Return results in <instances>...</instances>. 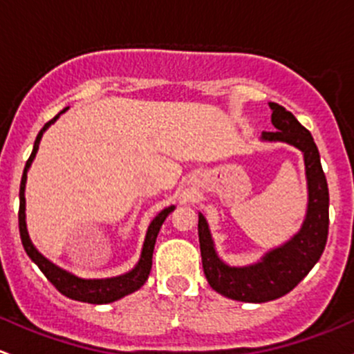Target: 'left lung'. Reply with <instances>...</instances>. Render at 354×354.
I'll return each mask as SVG.
<instances>
[{
    "label": "left lung",
    "mask_w": 354,
    "mask_h": 354,
    "mask_svg": "<svg viewBox=\"0 0 354 354\" xmlns=\"http://www.w3.org/2000/svg\"><path fill=\"white\" fill-rule=\"evenodd\" d=\"M276 131L262 133L264 143H286L301 151L307 177V213L300 230L281 245L268 250L257 262L230 266L216 252L209 225L199 214L198 233L207 283L223 297L245 304H264L290 293L317 264L329 232V189L312 134L279 104L269 102Z\"/></svg>",
    "instance_id": "8db88e82"
}]
</instances>
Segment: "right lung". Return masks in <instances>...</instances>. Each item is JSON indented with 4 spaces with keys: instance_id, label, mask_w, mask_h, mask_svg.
<instances>
[{
    "instance_id": "obj_1",
    "label": "right lung",
    "mask_w": 354,
    "mask_h": 354,
    "mask_svg": "<svg viewBox=\"0 0 354 354\" xmlns=\"http://www.w3.org/2000/svg\"><path fill=\"white\" fill-rule=\"evenodd\" d=\"M69 107L63 109L53 121H49L46 126L42 127L41 133L37 134V140L34 143V150H32L30 158L27 160V165H25L24 176H21V184H20V211H18V227H20V236L21 243H24V249L27 252V256L39 266V269L44 272L47 279L53 283L64 297L71 298L76 301H85V304H93V305H105L112 304L115 300H121V298L127 297V295L134 293V291L140 290L141 286L147 283L148 276L151 271V257H153V249H155L156 236H158L160 228H162L163 221L167 220L170 213L176 209V206H169L165 209L160 211L155 218L151 220L150 227L147 230V236H145L143 249H141L140 261L136 262L131 271L124 272L121 276H114V278H102V279H85L80 278V276L73 274V272L66 271V269L59 268V266L54 264L53 261H49L47 257H44L37 250V247L32 243L30 235L27 230V221H25V184H27V174L30 169L32 162H34L35 155H37L39 145L47 129L50 127V124H54L59 119L61 114L68 111Z\"/></svg>"
}]
</instances>
